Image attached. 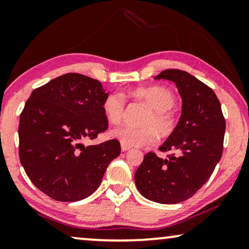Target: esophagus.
Wrapping results in <instances>:
<instances>
[{
    "instance_id": "esophagus-1",
    "label": "esophagus",
    "mask_w": 249,
    "mask_h": 249,
    "mask_svg": "<svg viewBox=\"0 0 249 249\" xmlns=\"http://www.w3.org/2000/svg\"><path fill=\"white\" fill-rule=\"evenodd\" d=\"M129 149H130V147H129V146H125L124 144H121V151L122 152H127V151H129Z\"/></svg>"
}]
</instances>
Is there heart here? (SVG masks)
<instances>
[{
    "label": "heart",
    "instance_id": "1",
    "mask_svg": "<svg viewBox=\"0 0 249 249\" xmlns=\"http://www.w3.org/2000/svg\"><path fill=\"white\" fill-rule=\"evenodd\" d=\"M134 96L149 107V112L142 119V127L121 125L112 130L111 136L121 144L129 147L151 145L158 138V132L163 137L176 130L177 117L172 107L176 97L171 90L164 87H139L132 91ZM124 96L119 91L108 94L103 102V112L107 120L112 124L121 121L124 113Z\"/></svg>",
    "mask_w": 249,
    "mask_h": 249
}]
</instances>
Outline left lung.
Wrapping results in <instances>:
<instances>
[{
	"label": "left lung",
	"mask_w": 249,
	"mask_h": 249,
	"mask_svg": "<svg viewBox=\"0 0 249 249\" xmlns=\"http://www.w3.org/2000/svg\"><path fill=\"white\" fill-rule=\"evenodd\" d=\"M154 79L176 84L181 115L176 130L159 147L172 154L161 159L147 153L135 173V183L145 198L177 204L195 195L212 176L222 156L226 120L213 89L190 73L168 69Z\"/></svg>",
	"instance_id": "8db88e82"
}]
</instances>
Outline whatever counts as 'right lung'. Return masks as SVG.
Listing matches in <instances>:
<instances>
[{
	"label": "right lung",
	"instance_id": "1",
	"mask_svg": "<svg viewBox=\"0 0 249 249\" xmlns=\"http://www.w3.org/2000/svg\"><path fill=\"white\" fill-rule=\"evenodd\" d=\"M100 81L66 73L36 88L20 114L19 158L30 181L60 202H77L98 188L121 152L117 139L85 146L107 129Z\"/></svg>",
	"mask_w": 249,
	"mask_h": 249
}]
</instances>
